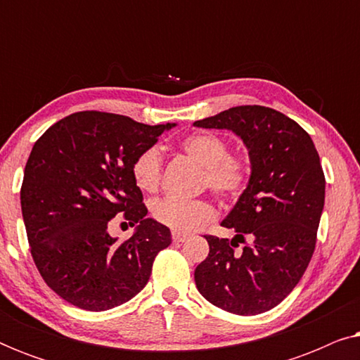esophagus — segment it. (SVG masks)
Returning a JSON list of instances; mask_svg holds the SVG:
<instances>
[{
	"label": "esophagus",
	"instance_id": "esophagus-1",
	"mask_svg": "<svg viewBox=\"0 0 360 360\" xmlns=\"http://www.w3.org/2000/svg\"><path fill=\"white\" fill-rule=\"evenodd\" d=\"M188 238V234L185 233H172V239H174V243H184Z\"/></svg>",
	"mask_w": 360,
	"mask_h": 360
}]
</instances>
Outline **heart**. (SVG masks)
<instances>
[{"instance_id":"heart-1","label":"heart","mask_w":360,"mask_h":360,"mask_svg":"<svg viewBox=\"0 0 360 360\" xmlns=\"http://www.w3.org/2000/svg\"><path fill=\"white\" fill-rule=\"evenodd\" d=\"M181 149L205 169L203 184L216 195L236 200L248 190L250 164L248 157L231 154L224 137L213 132H195L181 141ZM132 180L144 193L159 190L162 179V154L157 147H149L136 157L131 167ZM152 218L175 233H191L210 223L216 208L208 200L160 198L150 206Z\"/></svg>"}]
</instances>
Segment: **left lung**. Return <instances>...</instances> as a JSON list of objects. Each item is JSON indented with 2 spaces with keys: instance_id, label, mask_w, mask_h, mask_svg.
I'll return each instance as SVG.
<instances>
[{
  "instance_id": "obj_1",
  "label": "left lung",
  "mask_w": 360,
  "mask_h": 360,
  "mask_svg": "<svg viewBox=\"0 0 360 360\" xmlns=\"http://www.w3.org/2000/svg\"><path fill=\"white\" fill-rule=\"evenodd\" d=\"M193 124L233 131L250 157L248 190L221 223L238 234L205 236L210 254L195 269L196 288L224 311H269L297 287L316 245L326 185L316 147L298 122L265 106L229 108ZM244 235L251 244L236 253Z\"/></svg>"
}]
</instances>
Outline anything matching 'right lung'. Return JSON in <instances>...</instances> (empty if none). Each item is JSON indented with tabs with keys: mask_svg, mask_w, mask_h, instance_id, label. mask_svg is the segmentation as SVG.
Instances as JSON below:
<instances>
[{
	"mask_svg": "<svg viewBox=\"0 0 360 360\" xmlns=\"http://www.w3.org/2000/svg\"><path fill=\"white\" fill-rule=\"evenodd\" d=\"M175 124L80 111L49 127L34 144L21 186V210L34 264L44 282L88 311L129 302L149 282L170 229L146 218L132 162ZM138 224L129 240L107 234L116 214Z\"/></svg>",
	"mask_w": 360,
	"mask_h": 360,
	"instance_id": "add662e5",
	"label": "right lung"
}]
</instances>
